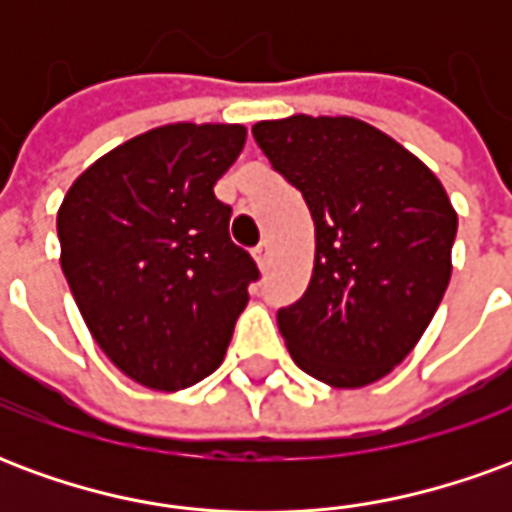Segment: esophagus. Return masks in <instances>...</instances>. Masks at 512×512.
Here are the masks:
<instances>
[{"label":"esophagus","instance_id":"esophagus-1","mask_svg":"<svg viewBox=\"0 0 512 512\" xmlns=\"http://www.w3.org/2000/svg\"><path fill=\"white\" fill-rule=\"evenodd\" d=\"M268 252H271V246H268V241H263V244L257 246L255 252H252V255H255V263H257V266H260V268H266Z\"/></svg>","mask_w":512,"mask_h":512}]
</instances>
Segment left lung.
<instances>
[{"mask_svg":"<svg viewBox=\"0 0 512 512\" xmlns=\"http://www.w3.org/2000/svg\"><path fill=\"white\" fill-rule=\"evenodd\" d=\"M255 142L315 222V266L277 312L293 362L359 389L392 373L450 285L458 213L414 153L356 117L260 120Z\"/></svg>","mask_w":512,"mask_h":512,"instance_id":"1","label":"left lung"}]
</instances>
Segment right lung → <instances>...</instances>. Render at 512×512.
I'll return each instance as SVG.
<instances>
[{"instance_id":"add662e5","label":"right lung","mask_w":512,"mask_h":512,"mask_svg":"<svg viewBox=\"0 0 512 512\" xmlns=\"http://www.w3.org/2000/svg\"><path fill=\"white\" fill-rule=\"evenodd\" d=\"M244 142L246 128L227 123L153 128L84 169L62 200V274L95 343L136 384L178 392L222 365L260 277L213 194Z\"/></svg>"}]
</instances>
